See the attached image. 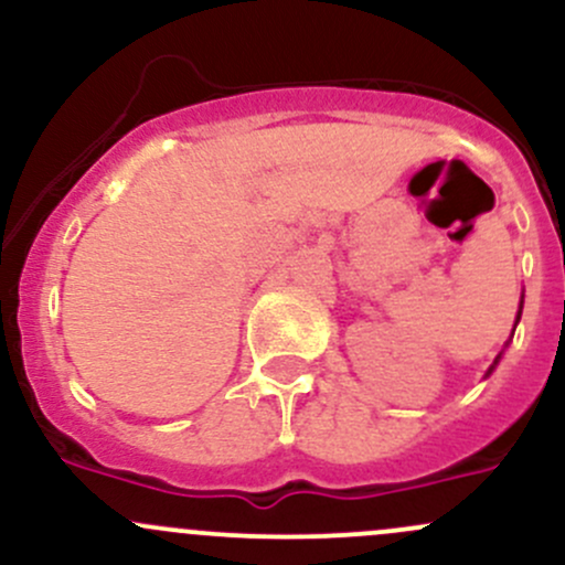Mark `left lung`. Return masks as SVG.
<instances>
[{"instance_id": "8db88e82", "label": "left lung", "mask_w": 565, "mask_h": 565, "mask_svg": "<svg viewBox=\"0 0 565 565\" xmlns=\"http://www.w3.org/2000/svg\"><path fill=\"white\" fill-rule=\"evenodd\" d=\"M520 312H523V301H520ZM520 312H518V320H514V326H518V323H520ZM512 333H514V331H512ZM499 358H501V355H499ZM499 358H495V361H493V366H490V369H488V374H490V372H493V369H495V366H499ZM488 374H484V377H488Z\"/></svg>"}]
</instances>
